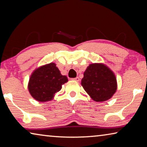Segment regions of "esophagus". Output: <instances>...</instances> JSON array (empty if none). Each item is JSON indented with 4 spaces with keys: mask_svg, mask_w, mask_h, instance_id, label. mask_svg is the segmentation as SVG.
Segmentation results:
<instances>
[{
    "mask_svg": "<svg viewBox=\"0 0 147 147\" xmlns=\"http://www.w3.org/2000/svg\"><path fill=\"white\" fill-rule=\"evenodd\" d=\"M73 80H74L76 81V82H79V80H80V78H79V77H76V78H73Z\"/></svg>",
    "mask_w": 147,
    "mask_h": 147,
    "instance_id": "34e87169",
    "label": "esophagus"
}]
</instances>
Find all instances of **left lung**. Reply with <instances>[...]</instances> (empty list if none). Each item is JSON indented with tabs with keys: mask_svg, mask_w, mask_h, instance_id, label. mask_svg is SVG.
<instances>
[{
	"mask_svg": "<svg viewBox=\"0 0 147 147\" xmlns=\"http://www.w3.org/2000/svg\"><path fill=\"white\" fill-rule=\"evenodd\" d=\"M81 84L91 98L96 102L108 100L117 88L115 74L102 63L89 65L84 72Z\"/></svg>",
	"mask_w": 147,
	"mask_h": 147,
	"instance_id": "obj_1",
	"label": "left lung"
}]
</instances>
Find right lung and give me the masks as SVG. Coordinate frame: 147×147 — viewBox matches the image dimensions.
Listing matches in <instances>:
<instances>
[{
  "label": "right lung",
  "instance_id": "right-lung-1",
  "mask_svg": "<svg viewBox=\"0 0 147 147\" xmlns=\"http://www.w3.org/2000/svg\"><path fill=\"white\" fill-rule=\"evenodd\" d=\"M68 81L66 76L61 75L56 64L51 63L41 66L34 71L28 82V90L36 100H51L54 94Z\"/></svg>",
  "mask_w": 147,
  "mask_h": 147
}]
</instances>
